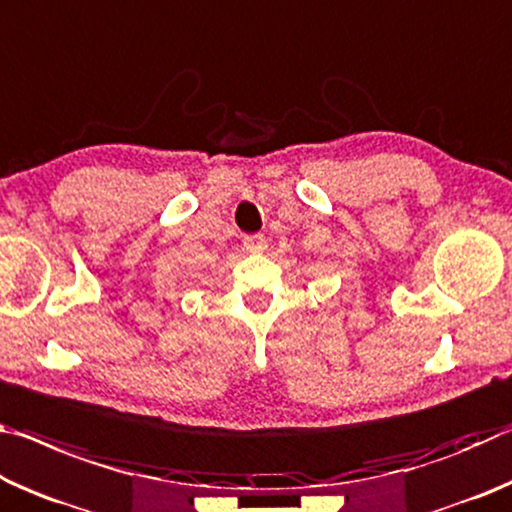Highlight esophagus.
Wrapping results in <instances>:
<instances>
[{
  "label": "esophagus",
  "mask_w": 512,
  "mask_h": 512,
  "mask_svg": "<svg viewBox=\"0 0 512 512\" xmlns=\"http://www.w3.org/2000/svg\"><path fill=\"white\" fill-rule=\"evenodd\" d=\"M243 248L250 250V253H262L266 248V239L262 234H248V237H243Z\"/></svg>",
  "instance_id": "1"
}]
</instances>
